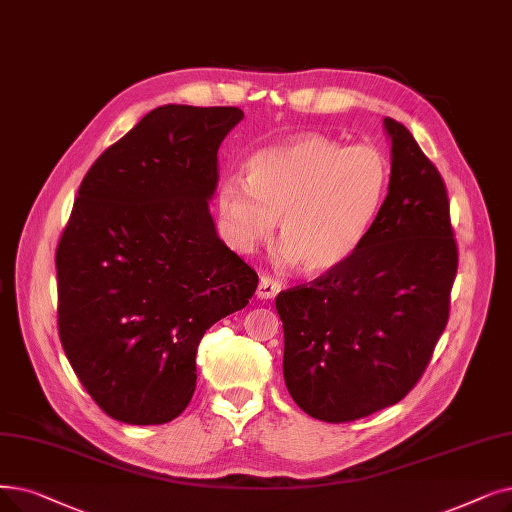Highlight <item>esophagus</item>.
<instances>
[{"mask_svg": "<svg viewBox=\"0 0 512 512\" xmlns=\"http://www.w3.org/2000/svg\"><path fill=\"white\" fill-rule=\"evenodd\" d=\"M282 284L278 280H274L272 276H261L259 286H257V299L261 301H270L280 293Z\"/></svg>", "mask_w": 512, "mask_h": 512, "instance_id": "esophagus-1", "label": "esophagus"}]
</instances>
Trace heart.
<instances>
[{
	"label": "heart",
	"mask_w": 512,
	"mask_h": 512,
	"mask_svg": "<svg viewBox=\"0 0 512 512\" xmlns=\"http://www.w3.org/2000/svg\"><path fill=\"white\" fill-rule=\"evenodd\" d=\"M391 182L387 154L303 133L257 152L247 182L219 186V213L234 247L253 253L270 242L280 219L282 259L307 276L339 268L379 219Z\"/></svg>",
	"instance_id": "obj_1"
}]
</instances>
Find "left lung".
I'll return each instance as SVG.
<instances>
[{
	"instance_id": "left-lung-1",
	"label": "left lung",
	"mask_w": 512,
	"mask_h": 512,
	"mask_svg": "<svg viewBox=\"0 0 512 512\" xmlns=\"http://www.w3.org/2000/svg\"><path fill=\"white\" fill-rule=\"evenodd\" d=\"M383 127L391 182L372 232L339 268L276 297L286 389L324 422L404 399L448 324L458 249L446 184L402 123Z\"/></svg>"
}]
</instances>
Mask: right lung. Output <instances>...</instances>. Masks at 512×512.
Masks as SVG:
<instances>
[{"instance_id": "1", "label": "right lung", "mask_w": 512, "mask_h": 512, "mask_svg": "<svg viewBox=\"0 0 512 512\" xmlns=\"http://www.w3.org/2000/svg\"><path fill=\"white\" fill-rule=\"evenodd\" d=\"M236 106L167 104L106 148L58 251V332L81 385L127 425H163L196 389V349L257 274L217 236L209 201Z\"/></svg>"}]
</instances>
